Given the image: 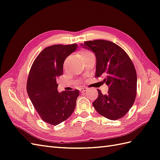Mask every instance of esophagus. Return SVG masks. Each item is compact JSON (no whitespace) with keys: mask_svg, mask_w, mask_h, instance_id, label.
<instances>
[{"mask_svg":"<svg viewBox=\"0 0 160 160\" xmlns=\"http://www.w3.org/2000/svg\"><path fill=\"white\" fill-rule=\"evenodd\" d=\"M88 90V88H82L81 89V92H86Z\"/></svg>","mask_w":160,"mask_h":160,"instance_id":"obj_1","label":"esophagus"}]
</instances>
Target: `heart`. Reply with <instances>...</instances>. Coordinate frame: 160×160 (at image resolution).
Here are the masks:
<instances>
[{
    "instance_id": "heart-1",
    "label": "heart",
    "mask_w": 160,
    "mask_h": 160,
    "mask_svg": "<svg viewBox=\"0 0 160 160\" xmlns=\"http://www.w3.org/2000/svg\"><path fill=\"white\" fill-rule=\"evenodd\" d=\"M90 55H93L92 53L91 52H89L88 50H82L80 52V56L81 58H83L85 56H90Z\"/></svg>"
}]
</instances>
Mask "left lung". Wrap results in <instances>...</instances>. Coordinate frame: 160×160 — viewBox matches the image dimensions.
Masks as SVG:
<instances>
[{"label":"left lung","mask_w":160,"mask_h":160,"mask_svg":"<svg viewBox=\"0 0 160 160\" xmlns=\"http://www.w3.org/2000/svg\"><path fill=\"white\" fill-rule=\"evenodd\" d=\"M92 51L96 57V77L103 76L108 87L107 94L99 89L92 103L96 111L108 119L125 116L133 105L137 89V75L133 62L121 47L111 41L98 39L81 45Z\"/></svg>","instance_id":"obj_1"}]
</instances>
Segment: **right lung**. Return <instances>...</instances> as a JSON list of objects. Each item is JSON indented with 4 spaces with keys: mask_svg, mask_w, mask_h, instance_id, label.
I'll return each mask as SVG.
<instances>
[{
    "mask_svg": "<svg viewBox=\"0 0 160 160\" xmlns=\"http://www.w3.org/2000/svg\"><path fill=\"white\" fill-rule=\"evenodd\" d=\"M77 48L76 43L48 47L38 54L30 68L27 93L42 120L51 125L63 122L75 108L79 91L58 93L57 80L63 75L65 59Z\"/></svg>",
    "mask_w": 160,
    "mask_h": 160,
    "instance_id": "obj_1",
    "label": "right lung"
}]
</instances>
